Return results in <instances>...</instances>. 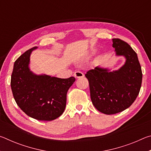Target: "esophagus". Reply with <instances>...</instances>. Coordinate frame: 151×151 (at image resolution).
Masks as SVG:
<instances>
[{
  "label": "esophagus",
  "instance_id": "1",
  "mask_svg": "<svg viewBox=\"0 0 151 151\" xmlns=\"http://www.w3.org/2000/svg\"><path fill=\"white\" fill-rule=\"evenodd\" d=\"M74 76H75V77L76 78H83L84 77V74L81 72V71H76L75 74H74Z\"/></svg>",
  "mask_w": 151,
  "mask_h": 151
}]
</instances>
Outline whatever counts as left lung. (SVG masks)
Listing matches in <instances>:
<instances>
[{
  "instance_id": "8db88e82",
  "label": "left lung",
  "mask_w": 151,
  "mask_h": 151,
  "mask_svg": "<svg viewBox=\"0 0 151 151\" xmlns=\"http://www.w3.org/2000/svg\"><path fill=\"white\" fill-rule=\"evenodd\" d=\"M116 56L126 58L117 70L97 66L85 75L89 83L91 99L102 113L113 114L124 111L134 103L141 87L142 73L137 53L128 43L112 39Z\"/></svg>"
}]
</instances>
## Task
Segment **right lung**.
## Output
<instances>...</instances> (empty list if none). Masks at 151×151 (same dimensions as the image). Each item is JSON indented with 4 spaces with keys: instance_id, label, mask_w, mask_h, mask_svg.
<instances>
[{
    "instance_id": "obj_1",
    "label": "right lung",
    "mask_w": 151,
    "mask_h": 151,
    "mask_svg": "<svg viewBox=\"0 0 151 151\" xmlns=\"http://www.w3.org/2000/svg\"><path fill=\"white\" fill-rule=\"evenodd\" d=\"M37 47L27 50L14 62L11 89L17 104L25 114L39 121H50L63 113L66 94L75 78H60L33 73L29 65L30 54Z\"/></svg>"
}]
</instances>
